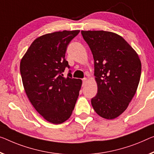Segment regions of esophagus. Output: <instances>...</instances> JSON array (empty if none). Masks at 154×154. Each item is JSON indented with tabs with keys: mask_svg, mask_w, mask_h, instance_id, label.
<instances>
[{
	"mask_svg": "<svg viewBox=\"0 0 154 154\" xmlns=\"http://www.w3.org/2000/svg\"><path fill=\"white\" fill-rule=\"evenodd\" d=\"M87 78H84V79H82V83H83V84H85V82H86V81H87Z\"/></svg>",
	"mask_w": 154,
	"mask_h": 154,
	"instance_id": "1",
	"label": "esophagus"
}]
</instances>
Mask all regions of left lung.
<instances>
[{"mask_svg":"<svg viewBox=\"0 0 154 154\" xmlns=\"http://www.w3.org/2000/svg\"><path fill=\"white\" fill-rule=\"evenodd\" d=\"M94 60L98 93L91 99L102 118L122 114L136 94L141 75L138 54L120 35L106 31H81Z\"/></svg>","mask_w":154,"mask_h":154,"instance_id":"left-lung-1","label":"left lung"}]
</instances>
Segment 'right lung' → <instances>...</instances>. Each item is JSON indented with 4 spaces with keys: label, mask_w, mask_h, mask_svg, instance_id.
<instances>
[{
    "label": "right lung",
    "mask_w": 154,
    "mask_h": 154,
    "mask_svg": "<svg viewBox=\"0 0 154 154\" xmlns=\"http://www.w3.org/2000/svg\"><path fill=\"white\" fill-rule=\"evenodd\" d=\"M79 30L56 32L37 38L20 64L25 93L30 103L47 121L60 124L69 119L81 88L82 80L62 73L69 68L65 53ZM70 72V71H69Z\"/></svg>",
    "instance_id": "right-lung-1"
}]
</instances>
